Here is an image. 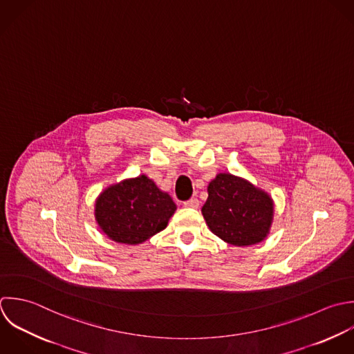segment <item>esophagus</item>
<instances>
[{
	"mask_svg": "<svg viewBox=\"0 0 354 354\" xmlns=\"http://www.w3.org/2000/svg\"><path fill=\"white\" fill-rule=\"evenodd\" d=\"M183 205H185V207H189V208H198L200 201H198L197 198H190V200L185 201V203H183Z\"/></svg>",
	"mask_w": 354,
	"mask_h": 354,
	"instance_id": "1",
	"label": "esophagus"
}]
</instances>
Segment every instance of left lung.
Masks as SVG:
<instances>
[{
    "instance_id": "obj_1",
    "label": "left lung",
    "mask_w": 354,
    "mask_h": 354,
    "mask_svg": "<svg viewBox=\"0 0 354 354\" xmlns=\"http://www.w3.org/2000/svg\"><path fill=\"white\" fill-rule=\"evenodd\" d=\"M201 212L214 234L232 245L245 247L261 243L269 234L273 200L241 178L219 174L208 185Z\"/></svg>"
}]
</instances>
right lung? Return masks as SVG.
I'll list each match as a JSON object with an SVG mask.
<instances>
[{
	"label": "right lung",
	"mask_w": 354,
	"mask_h": 354,
	"mask_svg": "<svg viewBox=\"0 0 354 354\" xmlns=\"http://www.w3.org/2000/svg\"><path fill=\"white\" fill-rule=\"evenodd\" d=\"M175 209L171 196L140 175L107 187L96 200L95 218L109 239L135 245L164 230Z\"/></svg>",
	"instance_id": "add662e5"
}]
</instances>
